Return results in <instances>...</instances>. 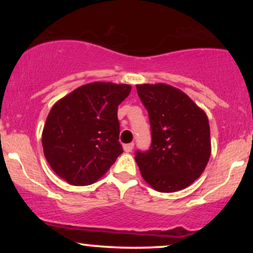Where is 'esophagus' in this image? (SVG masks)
Wrapping results in <instances>:
<instances>
[{
	"label": "esophagus",
	"mask_w": 253,
	"mask_h": 253,
	"mask_svg": "<svg viewBox=\"0 0 253 253\" xmlns=\"http://www.w3.org/2000/svg\"><path fill=\"white\" fill-rule=\"evenodd\" d=\"M133 147H134V144H133V143L126 144V145H124V151H125V152H132Z\"/></svg>",
	"instance_id": "obj_1"
}]
</instances>
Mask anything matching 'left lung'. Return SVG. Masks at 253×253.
<instances>
[{
	"label": "left lung",
	"instance_id": "1",
	"mask_svg": "<svg viewBox=\"0 0 253 253\" xmlns=\"http://www.w3.org/2000/svg\"><path fill=\"white\" fill-rule=\"evenodd\" d=\"M136 91L149 112L152 133L150 150L135 153L141 176L161 193L189 187L202 175L211 157L207 114L169 84H138Z\"/></svg>",
	"mask_w": 253,
	"mask_h": 253
}]
</instances>
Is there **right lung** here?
Listing matches in <instances>:
<instances>
[{
  "label": "right lung",
  "mask_w": 253,
  "mask_h": 253,
  "mask_svg": "<svg viewBox=\"0 0 253 253\" xmlns=\"http://www.w3.org/2000/svg\"><path fill=\"white\" fill-rule=\"evenodd\" d=\"M130 89L129 84L92 82L53 104L42 143L46 161L60 178L72 185L92 184L124 152L118 107Z\"/></svg>",
  "instance_id": "right-lung-1"
}]
</instances>
